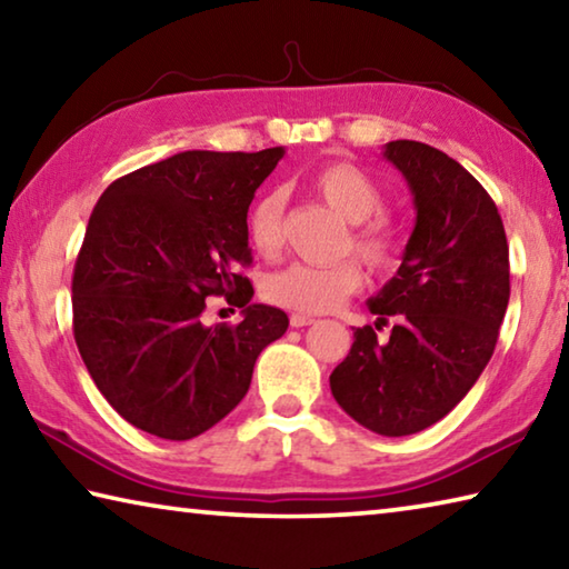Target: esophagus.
Listing matches in <instances>:
<instances>
[{"mask_svg": "<svg viewBox=\"0 0 569 569\" xmlns=\"http://www.w3.org/2000/svg\"><path fill=\"white\" fill-rule=\"evenodd\" d=\"M311 323H316L313 316H306V313H293V316H291V326H293V329H303V326H311Z\"/></svg>", "mask_w": 569, "mask_h": 569, "instance_id": "34e87169", "label": "esophagus"}]
</instances>
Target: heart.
<instances>
[{
  "instance_id": "obj_1",
  "label": "heart",
  "mask_w": 569,
  "mask_h": 569,
  "mask_svg": "<svg viewBox=\"0 0 569 569\" xmlns=\"http://www.w3.org/2000/svg\"><path fill=\"white\" fill-rule=\"evenodd\" d=\"M311 188L326 206L343 220L363 227L356 230L351 243L371 268H389L399 258V243L391 228L373 218L383 206V192L369 172L353 162H329L311 176ZM283 208L281 190H268L256 200L248 213V240L258 253L276 256L283 246ZM361 266L341 261L331 266L291 263L266 278L263 293L268 301L298 313H326L343 303L361 288Z\"/></svg>"
}]
</instances>
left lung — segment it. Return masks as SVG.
Masks as SVG:
<instances>
[{
    "label": "left lung",
    "mask_w": 569,
    "mask_h": 569,
    "mask_svg": "<svg viewBox=\"0 0 569 569\" xmlns=\"http://www.w3.org/2000/svg\"><path fill=\"white\" fill-rule=\"evenodd\" d=\"M413 196L417 223L397 276L369 298L372 326L353 329L331 373L339 407L373 435L431 427L475 387L509 303V246L495 200L455 158L417 140L383 148Z\"/></svg>",
    "instance_id": "left-lung-1"
}]
</instances>
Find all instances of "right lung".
<instances>
[{
  "label": "right lung",
  "instance_id": "add662e5",
  "mask_svg": "<svg viewBox=\"0 0 569 569\" xmlns=\"http://www.w3.org/2000/svg\"><path fill=\"white\" fill-rule=\"evenodd\" d=\"M283 148L186 150L102 192L72 276L74 341L124 421L186 441L246 397L256 359L281 339V308L250 303L248 208ZM244 308L238 327H206L204 298Z\"/></svg>",
  "mask_w": 569,
  "mask_h": 569
}]
</instances>
